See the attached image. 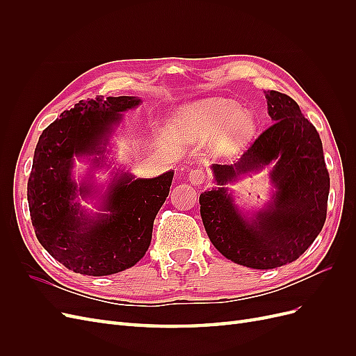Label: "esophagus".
Masks as SVG:
<instances>
[{
  "label": "esophagus",
  "instance_id": "34e87169",
  "mask_svg": "<svg viewBox=\"0 0 356 356\" xmlns=\"http://www.w3.org/2000/svg\"><path fill=\"white\" fill-rule=\"evenodd\" d=\"M188 179L191 184L195 186H199V184H203L204 181H207V174H204V170L202 169H191L190 170V175H188Z\"/></svg>",
  "mask_w": 356,
  "mask_h": 356
}]
</instances>
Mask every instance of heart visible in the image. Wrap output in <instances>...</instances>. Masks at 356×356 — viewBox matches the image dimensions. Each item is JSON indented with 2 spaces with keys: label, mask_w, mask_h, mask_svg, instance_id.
<instances>
[{
  "label": "heart",
  "mask_w": 356,
  "mask_h": 356,
  "mask_svg": "<svg viewBox=\"0 0 356 356\" xmlns=\"http://www.w3.org/2000/svg\"><path fill=\"white\" fill-rule=\"evenodd\" d=\"M184 131L197 138L217 135V147L230 149L242 145L255 132V117L225 99H209L190 108L181 117Z\"/></svg>",
  "instance_id": "1"
}]
</instances>
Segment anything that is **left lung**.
I'll use <instances>...</instances> for the list:
<instances>
[{
  "label": "left lung",
  "instance_id": "obj_1",
  "mask_svg": "<svg viewBox=\"0 0 356 356\" xmlns=\"http://www.w3.org/2000/svg\"><path fill=\"white\" fill-rule=\"evenodd\" d=\"M272 124L242 154L238 163L213 165L220 186L199 197L200 215L212 245L229 260L251 268L281 267L296 261L324 227L330 175L315 126L288 95L266 92ZM267 164L277 188L268 209L248 220L223 186Z\"/></svg>",
  "mask_w": 356,
  "mask_h": 356
}]
</instances>
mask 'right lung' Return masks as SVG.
Returning <instances> with one entry per match:
<instances>
[{
	"label": "right lung",
	"instance_id": "1",
	"mask_svg": "<svg viewBox=\"0 0 356 356\" xmlns=\"http://www.w3.org/2000/svg\"><path fill=\"white\" fill-rule=\"evenodd\" d=\"M139 102L135 96L80 101L38 139L28 181L31 221L42 248L75 273L123 272L141 260L152 242L153 222L169 195L174 172L156 178L114 177L102 203L106 213L96 217L83 213L80 203L74 202L89 196L92 187H77L71 178L74 156H95L93 163H102L120 113Z\"/></svg>",
	"mask_w": 356,
	"mask_h": 356
}]
</instances>
